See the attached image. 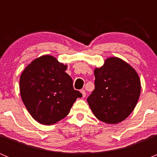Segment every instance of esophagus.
Masks as SVG:
<instances>
[{
	"instance_id": "obj_1",
	"label": "esophagus",
	"mask_w": 157,
	"mask_h": 157,
	"mask_svg": "<svg viewBox=\"0 0 157 157\" xmlns=\"http://www.w3.org/2000/svg\"><path fill=\"white\" fill-rule=\"evenodd\" d=\"M80 93H81L82 94V97H85V96H86V92H85L84 90H80Z\"/></svg>"
}]
</instances>
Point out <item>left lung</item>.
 Returning <instances> with one entry per match:
<instances>
[{
	"instance_id": "8db88e82",
	"label": "left lung",
	"mask_w": 157,
	"mask_h": 157,
	"mask_svg": "<svg viewBox=\"0 0 157 157\" xmlns=\"http://www.w3.org/2000/svg\"><path fill=\"white\" fill-rule=\"evenodd\" d=\"M95 90L87 102L95 116L101 121L116 124L133 112L140 95V80L137 71L117 57L105 59L94 69Z\"/></svg>"
}]
</instances>
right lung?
I'll return each mask as SVG.
<instances>
[{
  "label": "right lung",
  "mask_w": 157,
  "mask_h": 157,
  "mask_svg": "<svg viewBox=\"0 0 157 157\" xmlns=\"http://www.w3.org/2000/svg\"><path fill=\"white\" fill-rule=\"evenodd\" d=\"M67 64L52 55L33 60L22 72L20 92L25 106L39 123L51 125L69 114L73 104L82 94L73 87L65 72Z\"/></svg>",
  "instance_id": "right-lung-1"
}]
</instances>
